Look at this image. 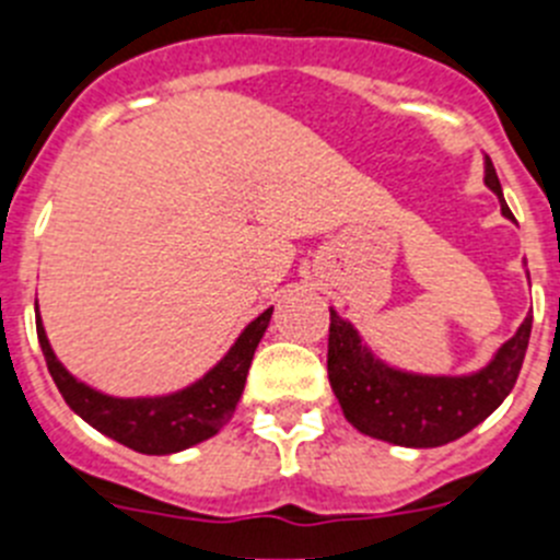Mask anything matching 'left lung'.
<instances>
[{
    "mask_svg": "<svg viewBox=\"0 0 560 560\" xmlns=\"http://www.w3.org/2000/svg\"><path fill=\"white\" fill-rule=\"evenodd\" d=\"M485 185L502 201V185L491 156H485ZM533 316H527L513 339H508L488 368L471 375H415L387 368L361 345L359 330L330 308L328 378L345 418L375 440L395 446H446L479 427L511 395L522 370Z\"/></svg>",
    "mask_w": 560,
    "mask_h": 560,
    "instance_id": "left-lung-1",
    "label": "left lung"
}]
</instances>
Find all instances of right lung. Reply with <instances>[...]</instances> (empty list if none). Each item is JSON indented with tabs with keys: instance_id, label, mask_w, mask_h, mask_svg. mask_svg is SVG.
<instances>
[{
	"instance_id": "obj_1",
	"label": "right lung",
	"mask_w": 560,
	"mask_h": 560,
	"mask_svg": "<svg viewBox=\"0 0 560 560\" xmlns=\"http://www.w3.org/2000/svg\"><path fill=\"white\" fill-rule=\"evenodd\" d=\"M269 319L271 308H266L246 325L230 353L205 378L160 398H114V395L86 387L56 359L44 334L42 316H36V334L58 393L89 427H95L106 438L140 454H176L196 446L201 440H210L230 423L244 393L252 355L257 350V341L264 339L269 328Z\"/></svg>"
}]
</instances>
